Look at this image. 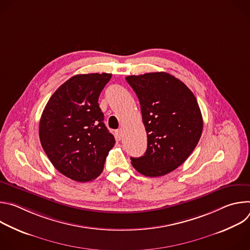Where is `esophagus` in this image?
I'll use <instances>...</instances> for the list:
<instances>
[{"label": "esophagus", "mask_w": 250, "mask_h": 250, "mask_svg": "<svg viewBox=\"0 0 250 250\" xmlns=\"http://www.w3.org/2000/svg\"><path fill=\"white\" fill-rule=\"evenodd\" d=\"M117 137L119 138V139H122L123 137H124V131H123V129L122 128H120L119 130H117Z\"/></svg>", "instance_id": "34e87169"}]
</instances>
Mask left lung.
<instances>
[{
  "label": "left lung",
  "instance_id": "left-lung-1",
  "mask_svg": "<svg viewBox=\"0 0 250 250\" xmlns=\"http://www.w3.org/2000/svg\"><path fill=\"white\" fill-rule=\"evenodd\" d=\"M135 92L147 133V149L130 157L137 172L147 177L166 175L182 165L197 146L203 118L197 99L179 79L166 72L125 78Z\"/></svg>",
  "mask_w": 250,
  "mask_h": 250
}]
</instances>
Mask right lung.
<instances>
[{
    "mask_svg": "<svg viewBox=\"0 0 250 250\" xmlns=\"http://www.w3.org/2000/svg\"><path fill=\"white\" fill-rule=\"evenodd\" d=\"M112 78L109 73L79 74L50 97L40 122L42 148L53 166L77 182L102 173L114 147V135L104 124L99 96Z\"/></svg>",
    "mask_w": 250,
    "mask_h": 250,
    "instance_id": "right-lung-1",
    "label": "right lung"
}]
</instances>
